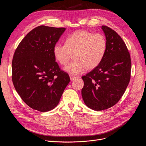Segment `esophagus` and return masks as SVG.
Here are the masks:
<instances>
[{
  "label": "esophagus",
  "mask_w": 146,
  "mask_h": 146,
  "mask_svg": "<svg viewBox=\"0 0 146 146\" xmlns=\"http://www.w3.org/2000/svg\"><path fill=\"white\" fill-rule=\"evenodd\" d=\"M76 78H78V77H76V76H72V75H70V80H73L74 79H75Z\"/></svg>",
  "instance_id": "1"
}]
</instances>
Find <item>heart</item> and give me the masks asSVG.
<instances>
[{
	"label": "heart",
	"mask_w": 146,
	"mask_h": 146,
	"mask_svg": "<svg viewBox=\"0 0 146 146\" xmlns=\"http://www.w3.org/2000/svg\"><path fill=\"white\" fill-rule=\"evenodd\" d=\"M107 48L105 36L94 34L85 30H79L68 36L65 44L56 43L53 54L57 62L66 65L74 54V61L64 70L70 74L78 75L97 67L104 59Z\"/></svg>",
	"instance_id": "1"
}]
</instances>
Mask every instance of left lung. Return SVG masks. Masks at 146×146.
I'll return each instance as SVG.
<instances>
[{"mask_svg": "<svg viewBox=\"0 0 146 146\" xmlns=\"http://www.w3.org/2000/svg\"><path fill=\"white\" fill-rule=\"evenodd\" d=\"M101 28L107 41L105 57L97 67L82 77L83 101L89 108L98 111L119 101L130 80L131 68L129 53L121 37L108 27Z\"/></svg>", "mask_w": 146, "mask_h": 146, "instance_id": "8db88e82", "label": "left lung"}]
</instances>
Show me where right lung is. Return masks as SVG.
<instances>
[{"mask_svg":"<svg viewBox=\"0 0 146 146\" xmlns=\"http://www.w3.org/2000/svg\"><path fill=\"white\" fill-rule=\"evenodd\" d=\"M65 28L41 25L24 38L14 53L12 82L24 102L33 110L51 111L57 106L70 82L68 74L60 70L53 47Z\"/></svg>","mask_w":146,"mask_h":146,"instance_id":"obj_1","label":"right lung"}]
</instances>
